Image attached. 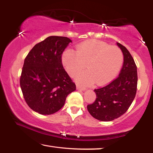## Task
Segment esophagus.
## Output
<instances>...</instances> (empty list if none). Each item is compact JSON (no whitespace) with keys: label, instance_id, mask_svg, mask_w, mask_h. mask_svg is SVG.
<instances>
[{"label":"esophagus","instance_id":"1","mask_svg":"<svg viewBox=\"0 0 153 153\" xmlns=\"http://www.w3.org/2000/svg\"><path fill=\"white\" fill-rule=\"evenodd\" d=\"M76 88H77V90H81V91H85V90H86V88H83V87L79 86H78V85H77V86Z\"/></svg>","mask_w":153,"mask_h":153}]
</instances>
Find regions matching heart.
<instances>
[{
  "label": "heart",
  "mask_w": 153,
  "mask_h": 153,
  "mask_svg": "<svg viewBox=\"0 0 153 153\" xmlns=\"http://www.w3.org/2000/svg\"><path fill=\"white\" fill-rule=\"evenodd\" d=\"M62 64L70 76L84 67L88 70L75 75L76 81L82 86H90L96 82L98 86L107 84L117 76L123 61L120 48L107 42L89 40L76 46V52L67 48L61 57Z\"/></svg>",
  "instance_id": "obj_1"
}]
</instances>
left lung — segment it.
<instances>
[{"instance_id":"1","label":"left lung","mask_w":153,"mask_h":153,"mask_svg":"<svg viewBox=\"0 0 153 153\" xmlns=\"http://www.w3.org/2000/svg\"><path fill=\"white\" fill-rule=\"evenodd\" d=\"M117 45L123 55V65L120 74L107 86L95 89V101L87 106L90 115L99 121H113L123 115L136 94L138 76L135 62L125 46L118 42Z\"/></svg>"}]
</instances>
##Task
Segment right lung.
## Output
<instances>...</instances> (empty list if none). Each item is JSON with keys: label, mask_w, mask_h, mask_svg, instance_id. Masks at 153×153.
<instances>
[{"label": "right lung", "mask_w": 153, "mask_h": 153, "mask_svg": "<svg viewBox=\"0 0 153 153\" xmlns=\"http://www.w3.org/2000/svg\"><path fill=\"white\" fill-rule=\"evenodd\" d=\"M72 41L51 36L36 45L25 59L20 86L27 105L42 115H51L63 107L67 95L76 89L65 70L61 56Z\"/></svg>", "instance_id": "right-lung-1"}]
</instances>
